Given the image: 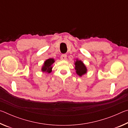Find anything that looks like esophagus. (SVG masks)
Returning <instances> with one entry per match:
<instances>
[{"mask_svg": "<svg viewBox=\"0 0 128 128\" xmlns=\"http://www.w3.org/2000/svg\"><path fill=\"white\" fill-rule=\"evenodd\" d=\"M66 57L67 56L66 54H62V55L61 56H60V59L62 60H66Z\"/></svg>", "mask_w": 128, "mask_h": 128, "instance_id": "obj_1", "label": "esophagus"}]
</instances>
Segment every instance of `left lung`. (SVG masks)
<instances>
[{
    "label": "left lung",
    "instance_id": "left-lung-1",
    "mask_svg": "<svg viewBox=\"0 0 128 128\" xmlns=\"http://www.w3.org/2000/svg\"><path fill=\"white\" fill-rule=\"evenodd\" d=\"M74 65L76 72L79 76L81 77L87 73V68L81 60L77 59L74 62Z\"/></svg>",
    "mask_w": 128,
    "mask_h": 128
}]
</instances>
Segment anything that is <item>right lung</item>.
<instances>
[{
	"label": "right lung",
	"instance_id": "1",
	"mask_svg": "<svg viewBox=\"0 0 128 128\" xmlns=\"http://www.w3.org/2000/svg\"><path fill=\"white\" fill-rule=\"evenodd\" d=\"M55 62V60L53 58H49V59H47L43 63L41 70L43 72L50 73L52 72V66Z\"/></svg>",
	"mask_w": 128,
	"mask_h": 128
}]
</instances>
